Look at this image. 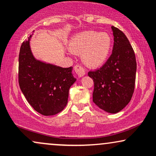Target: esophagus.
<instances>
[{
  "instance_id": "1",
  "label": "esophagus",
  "mask_w": 156,
  "mask_h": 156,
  "mask_svg": "<svg viewBox=\"0 0 156 156\" xmlns=\"http://www.w3.org/2000/svg\"><path fill=\"white\" fill-rule=\"evenodd\" d=\"M74 69H75V72L76 73V74L78 75V77L81 78L83 76H85V71H84L83 68L81 67L79 65H76L74 67Z\"/></svg>"
}]
</instances>
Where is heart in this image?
I'll return each instance as SVG.
<instances>
[{"instance_id": "b5f03b06", "label": "heart", "mask_w": 156, "mask_h": 156, "mask_svg": "<svg viewBox=\"0 0 156 156\" xmlns=\"http://www.w3.org/2000/svg\"><path fill=\"white\" fill-rule=\"evenodd\" d=\"M113 41L106 32L85 31L75 34L69 40L70 53L81 54L87 67L97 68L108 60L112 50Z\"/></svg>"}]
</instances>
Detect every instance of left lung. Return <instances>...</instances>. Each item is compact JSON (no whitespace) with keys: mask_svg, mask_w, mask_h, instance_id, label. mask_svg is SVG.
<instances>
[{"mask_svg":"<svg viewBox=\"0 0 156 156\" xmlns=\"http://www.w3.org/2000/svg\"><path fill=\"white\" fill-rule=\"evenodd\" d=\"M112 53L100 69L88 73L94 80L93 102L105 112L116 114L129 103L134 92L136 61L133 48L122 31L112 26Z\"/></svg>","mask_w":156,"mask_h":156,"instance_id":"8db88e82","label":"left lung"}]
</instances>
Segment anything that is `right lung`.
Returning a JSON list of instances; mask_svg holds the SVG:
<instances>
[{
  "label": "right lung",
  "mask_w": 156,
  "mask_h": 156,
  "mask_svg": "<svg viewBox=\"0 0 156 156\" xmlns=\"http://www.w3.org/2000/svg\"><path fill=\"white\" fill-rule=\"evenodd\" d=\"M32 35L20 50V88L35 111L44 116L55 115L67 104L69 89L76 78L73 67L63 68L37 59L30 45Z\"/></svg>",
  "instance_id": "1"
}]
</instances>
